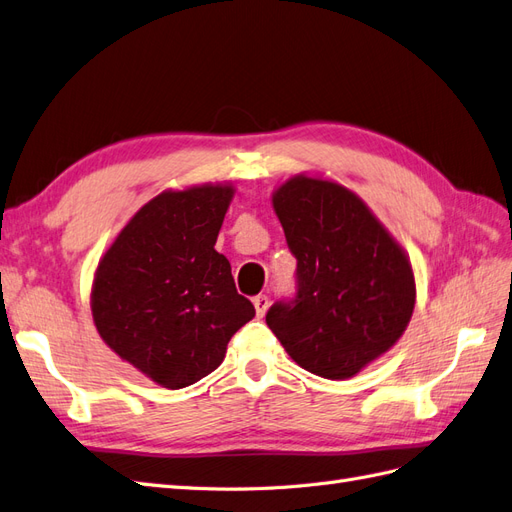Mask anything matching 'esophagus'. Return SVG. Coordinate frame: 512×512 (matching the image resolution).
<instances>
[{
  "mask_svg": "<svg viewBox=\"0 0 512 512\" xmlns=\"http://www.w3.org/2000/svg\"><path fill=\"white\" fill-rule=\"evenodd\" d=\"M253 304H255V311H257V317H264L268 306H270V298L268 296H255L253 298Z\"/></svg>",
  "mask_w": 512,
  "mask_h": 512,
  "instance_id": "1",
  "label": "esophagus"
}]
</instances>
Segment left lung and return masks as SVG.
Masks as SVG:
<instances>
[{
  "instance_id": "obj_1",
  "label": "left lung",
  "mask_w": 512,
  "mask_h": 512,
  "mask_svg": "<svg viewBox=\"0 0 512 512\" xmlns=\"http://www.w3.org/2000/svg\"><path fill=\"white\" fill-rule=\"evenodd\" d=\"M298 291L266 324L309 373L347 379L401 339L416 304L410 257L349 188L294 175L272 193Z\"/></svg>"
}]
</instances>
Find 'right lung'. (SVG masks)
Segmentation results:
<instances>
[{
    "mask_svg": "<svg viewBox=\"0 0 512 512\" xmlns=\"http://www.w3.org/2000/svg\"><path fill=\"white\" fill-rule=\"evenodd\" d=\"M233 193L231 184L163 191L130 218L94 272L100 339L163 388L210 375L255 317L214 248Z\"/></svg>",
    "mask_w": 512,
    "mask_h": 512,
    "instance_id": "obj_1",
    "label": "right lung"
}]
</instances>
